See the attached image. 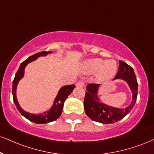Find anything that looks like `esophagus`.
<instances>
[{
  "label": "esophagus",
  "mask_w": 154,
  "mask_h": 154,
  "mask_svg": "<svg viewBox=\"0 0 154 154\" xmlns=\"http://www.w3.org/2000/svg\"><path fill=\"white\" fill-rule=\"evenodd\" d=\"M84 85H85V83L83 81H79V82L76 84V86L78 87V88H82Z\"/></svg>",
  "instance_id": "1"
}]
</instances>
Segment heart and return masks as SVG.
<instances>
[{
  "instance_id": "b5f03b06",
  "label": "heart",
  "mask_w": 154,
  "mask_h": 154,
  "mask_svg": "<svg viewBox=\"0 0 154 154\" xmlns=\"http://www.w3.org/2000/svg\"><path fill=\"white\" fill-rule=\"evenodd\" d=\"M84 71L86 73L92 74L97 71V78L100 80H107L110 79L116 74L117 64L114 60H104L100 59H89L85 62Z\"/></svg>"
}]
</instances>
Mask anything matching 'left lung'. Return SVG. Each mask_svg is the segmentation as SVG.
<instances>
[{
	"instance_id": "obj_1",
	"label": "left lung",
	"mask_w": 154,
	"mask_h": 154,
	"mask_svg": "<svg viewBox=\"0 0 154 154\" xmlns=\"http://www.w3.org/2000/svg\"><path fill=\"white\" fill-rule=\"evenodd\" d=\"M122 79L128 82L133 93L132 102L125 109L108 106L101 103L98 99L97 93L99 85H88L84 100L85 111L87 116L94 121L105 124L116 123L130 112L136 104L138 95V82L133 68L120 60L118 72L114 79Z\"/></svg>"
}]
</instances>
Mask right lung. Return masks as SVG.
<instances>
[{
    "label": "right lung",
    "instance_id": "add662e5",
    "mask_svg": "<svg viewBox=\"0 0 154 154\" xmlns=\"http://www.w3.org/2000/svg\"><path fill=\"white\" fill-rule=\"evenodd\" d=\"M52 51H41V52L36 53L35 54L32 55V56L29 57L27 59H26L24 62H23L19 66V69H18L17 72L16 73L15 75L14 79L13 81V88H12V93H13V98H14V102L16 105V107L21 112L22 116H24L28 120L30 121L33 122V123H37V124H44L52 122L54 120L58 119L59 116H61L62 112L63 106H64V101L67 98L72 92L73 91L74 88H75V85H66V86L62 87L60 89L57 96L55 98L54 103L53 106L51 107L49 110L46 111V112H43L41 114H31L29 112H26L23 109L20 107L19 104H18L17 98H16V87H17L18 81L21 79L22 77H23L24 75V69H25L26 66L27 65L28 63H30L33 61L36 60V59L39 57L46 56L48 54H51Z\"/></svg>",
    "mask_w": 154,
    "mask_h": 154
}]
</instances>
